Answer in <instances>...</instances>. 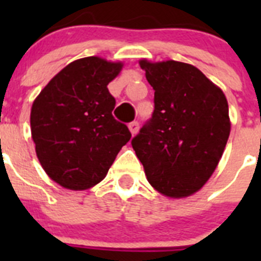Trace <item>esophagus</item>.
<instances>
[{"instance_id": "1", "label": "esophagus", "mask_w": 261, "mask_h": 261, "mask_svg": "<svg viewBox=\"0 0 261 261\" xmlns=\"http://www.w3.org/2000/svg\"><path fill=\"white\" fill-rule=\"evenodd\" d=\"M128 126H129V130H130V133H132L133 136H135L136 133L138 132V129H140V124H138L137 121H132Z\"/></svg>"}]
</instances>
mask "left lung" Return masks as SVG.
<instances>
[{
    "label": "left lung",
    "mask_w": 261,
    "mask_h": 261,
    "mask_svg": "<svg viewBox=\"0 0 261 261\" xmlns=\"http://www.w3.org/2000/svg\"><path fill=\"white\" fill-rule=\"evenodd\" d=\"M154 89L150 121L132 140L154 190L183 199L202 188L229 140L225 94L201 70L186 62L140 60Z\"/></svg>",
    "instance_id": "left-lung-1"
}]
</instances>
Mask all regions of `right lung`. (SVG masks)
<instances>
[{"mask_svg": "<svg viewBox=\"0 0 261 261\" xmlns=\"http://www.w3.org/2000/svg\"><path fill=\"white\" fill-rule=\"evenodd\" d=\"M123 66L98 56L75 60L32 103L36 156L45 174L66 190L84 191L100 183L130 140L128 126L112 116L115 98L107 89Z\"/></svg>", "mask_w": 261, "mask_h": 261, "instance_id": "obj_1", "label": "right lung"}]
</instances>
